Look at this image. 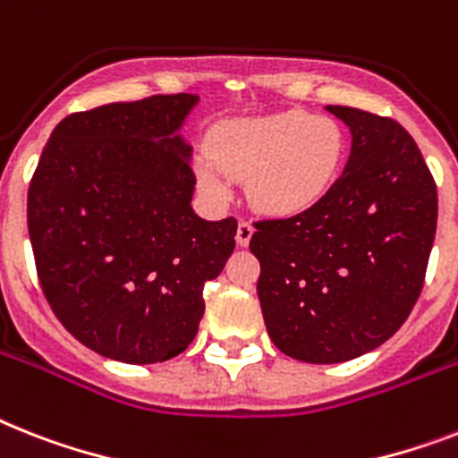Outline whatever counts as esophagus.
<instances>
[{"label": "esophagus", "instance_id": "34e87169", "mask_svg": "<svg viewBox=\"0 0 458 458\" xmlns=\"http://www.w3.org/2000/svg\"><path fill=\"white\" fill-rule=\"evenodd\" d=\"M251 235H254V225H251L249 221H240V225H237V235H235L237 247H247Z\"/></svg>", "mask_w": 458, "mask_h": 458}]
</instances>
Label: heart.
I'll return each mask as SVG.
<instances>
[{
  "instance_id": "obj_1",
  "label": "heart",
  "mask_w": 458,
  "mask_h": 458,
  "mask_svg": "<svg viewBox=\"0 0 458 458\" xmlns=\"http://www.w3.org/2000/svg\"><path fill=\"white\" fill-rule=\"evenodd\" d=\"M199 152L195 174L218 202L233 197V178L247 181L254 209L267 216H296L318 207L336 185L348 136L341 122L306 110L223 122Z\"/></svg>"
}]
</instances>
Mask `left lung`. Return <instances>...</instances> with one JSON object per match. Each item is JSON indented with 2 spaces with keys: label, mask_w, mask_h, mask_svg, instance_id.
<instances>
[{
  "label": "left lung",
  "mask_w": 458,
  "mask_h": 458,
  "mask_svg": "<svg viewBox=\"0 0 458 458\" xmlns=\"http://www.w3.org/2000/svg\"><path fill=\"white\" fill-rule=\"evenodd\" d=\"M352 145L332 192L292 218L259 221L249 249L267 336L310 364L360 358L388 341L423 287L437 188L395 120L327 106Z\"/></svg>",
  "instance_id": "1"
}]
</instances>
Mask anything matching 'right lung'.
I'll return each mask as SVG.
<instances>
[{
    "mask_svg": "<svg viewBox=\"0 0 458 458\" xmlns=\"http://www.w3.org/2000/svg\"><path fill=\"white\" fill-rule=\"evenodd\" d=\"M195 94L68 114L28 191L37 275L55 318L103 358L155 364L192 344L204 284L235 249V218L192 209Z\"/></svg>",
    "mask_w": 458,
    "mask_h": 458,
    "instance_id": "right-lung-1",
    "label": "right lung"
}]
</instances>
